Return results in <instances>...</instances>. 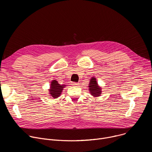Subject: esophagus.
<instances>
[{
    "label": "esophagus",
    "instance_id": "34e87169",
    "mask_svg": "<svg viewBox=\"0 0 152 152\" xmlns=\"http://www.w3.org/2000/svg\"><path fill=\"white\" fill-rule=\"evenodd\" d=\"M72 85L73 86H79V83H76V82H72Z\"/></svg>",
    "mask_w": 152,
    "mask_h": 152
}]
</instances>
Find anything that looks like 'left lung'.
Here are the masks:
<instances>
[{
    "mask_svg": "<svg viewBox=\"0 0 152 152\" xmlns=\"http://www.w3.org/2000/svg\"><path fill=\"white\" fill-rule=\"evenodd\" d=\"M89 91L94 97H99L102 94V87L99 85L97 79L94 77H92L89 83Z\"/></svg>",
    "mask_w": 152,
    "mask_h": 152,
    "instance_id": "obj_1",
    "label": "left lung"
}]
</instances>
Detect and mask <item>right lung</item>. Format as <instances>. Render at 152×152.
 <instances>
[{
    "label": "right lung",
    "mask_w": 152,
    "mask_h": 152,
    "mask_svg": "<svg viewBox=\"0 0 152 152\" xmlns=\"http://www.w3.org/2000/svg\"><path fill=\"white\" fill-rule=\"evenodd\" d=\"M65 86H66V85H61L58 83V81H56V80H52L50 86V89L49 90L50 94L49 96L54 99H57L61 96Z\"/></svg>",
    "instance_id": "add662e5"
}]
</instances>
